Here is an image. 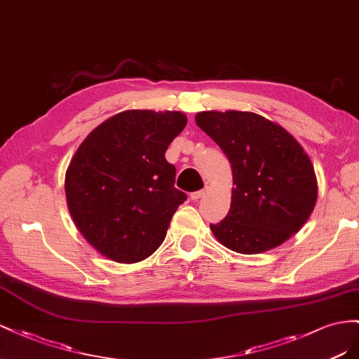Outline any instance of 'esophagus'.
Returning a JSON list of instances; mask_svg holds the SVG:
<instances>
[{
	"label": "esophagus",
	"instance_id": "34e87169",
	"mask_svg": "<svg viewBox=\"0 0 359 359\" xmlns=\"http://www.w3.org/2000/svg\"><path fill=\"white\" fill-rule=\"evenodd\" d=\"M208 192H209L208 188H204V189L197 191V192H192V194H191V200H200V198H203L204 196H206Z\"/></svg>",
	"mask_w": 359,
	"mask_h": 359
}]
</instances>
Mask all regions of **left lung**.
<instances>
[{"label": "left lung", "instance_id": "left-lung-1", "mask_svg": "<svg viewBox=\"0 0 359 359\" xmlns=\"http://www.w3.org/2000/svg\"><path fill=\"white\" fill-rule=\"evenodd\" d=\"M200 129L217 142L233 171L230 210L210 224L234 252L260 254L298 233L317 201L310 156L278 123L250 111H201Z\"/></svg>", "mask_w": 359, "mask_h": 359}]
</instances>
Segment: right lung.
<instances>
[{
    "label": "right lung",
    "mask_w": 359,
    "mask_h": 359,
    "mask_svg": "<svg viewBox=\"0 0 359 359\" xmlns=\"http://www.w3.org/2000/svg\"><path fill=\"white\" fill-rule=\"evenodd\" d=\"M187 123L182 111L128 109L81 142L66 171V201L78 231L100 255L129 264L161 247L187 200L165 159Z\"/></svg>",
    "instance_id": "right-lung-1"
}]
</instances>
